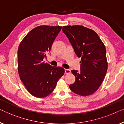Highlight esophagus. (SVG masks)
I'll list each match as a JSON object with an SVG mask.
<instances>
[{
  "label": "esophagus",
  "mask_w": 124,
  "mask_h": 124,
  "mask_svg": "<svg viewBox=\"0 0 124 124\" xmlns=\"http://www.w3.org/2000/svg\"><path fill=\"white\" fill-rule=\"evenodd\" d=\"M64 72H65L66 74H69L71 72V71H70V70H69V69H65L64 70Z\"/></svg>",
  "instance_id": "1"
}]
</instances>
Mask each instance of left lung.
<instances>
[{
	"label": "left lung",
	"mask_w": 124,
	"mask_h": 124,
	"mask_svg": "<svg viewBox=\"0 0 124 124\" xmlns=\"http://www.w3.org/2000/svg\"><path fill=\"white\" fill-rule=\"evenodd\" d=\"M62 31L81 58L80 72L71 71L76 79L70 89L81 96L91 95L100 87L107 72L105 46L94 31L83 26H65Z\"/></svg>",
	"instance_id": "8db88e82"
}]
</instances>
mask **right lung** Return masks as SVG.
<instances>
[{
    "mask_svg": "<svg viewBox=\"0 0 124 124\" xmlns=\"http://www.w3.org/2000/svg\"><path fill=\"white\" fill-rule=\"evenodd\" d=\"M61 29L56 26L36 27L28 33L18 46L19 76L28 92L35 97L49 95L64 75L63 68L43 62Z\"/></svg>",
    "mask_w": 124,
    "mask_h": 124,
    "instance_id": "add662e5",
    "label": "right lung"
}]
</instances>
